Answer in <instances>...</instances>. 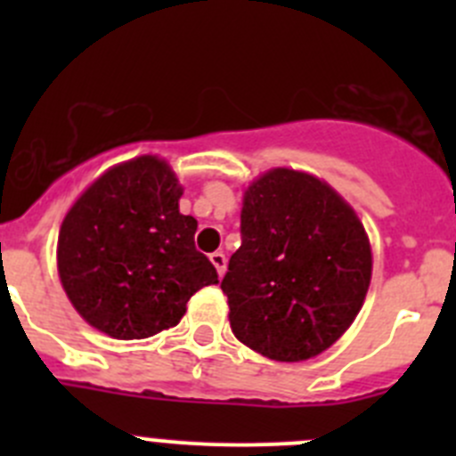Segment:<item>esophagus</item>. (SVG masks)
<instances>
[{
  "label": "esophagus",
  "mask_w": 456,
  "mask_h": 456,
  "mask_svg": "<svg viewBox=\"0 0 456 456\" xmlns=\"http://www.w3.org/2000/svg\"><path fill=\"white\" fill-rule=\"evenodd\" d=\"M209 260H211V265L216 266V271H218L220 278H223L224 271H227V257H224L223 251H214V254L209 256Z\"/></svg>",
  "instance_id": "34e87169"
}]
</instances>
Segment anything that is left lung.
Segmentation results:
<instances>
[{
    "label": "left lung",
    "mask_w": 456,
    "mask_h": 456,
    "mask_svg": "<svg viewBox=\"0 0 456 456\" xmlns=\"http://www.w3.org/2000/svg\"><path fill=\"white\" fill-rule=\"evenodd\" d=\"M242 245L220 289L233 335L275 362H305L353 324L372 273L353 207L320 178L275 167L245 191Z\"/></svg>",
    "instance_id": "8db88e82"
}]
</instances>
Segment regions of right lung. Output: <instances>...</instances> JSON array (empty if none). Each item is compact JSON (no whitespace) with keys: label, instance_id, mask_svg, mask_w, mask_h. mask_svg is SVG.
Returning <instances> with one entry per match:
<instances>
[{"label":"right lung","instance_id":"1","mask_svg":"<svg viewBox=\"0 0 456 456\" xmlns=\"http://www.w3.org/2000/svg\"><path fill=\"white\" fill-rule=\"evenodd\" d=\"M181 196L172 167L147 154L108 169L63 218L59 278L101 333L151 338L181 322L199 289L218 282L194 245L199 223L178 211Z\"/></svg>","mask_w":456,"mask_h":456}]
</instances>
